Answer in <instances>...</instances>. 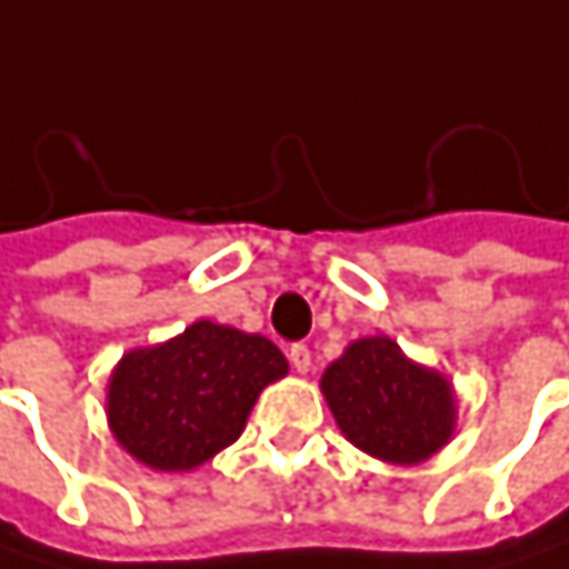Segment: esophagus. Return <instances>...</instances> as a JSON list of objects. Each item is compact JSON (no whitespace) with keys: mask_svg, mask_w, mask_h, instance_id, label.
<instances>
[{"mask_svg":"<svg viewBox=\"0 0 569 569\" xmlns=\"http://www.w3.org/2000/svg\"><path fill=\"white\" fill-rule=\"evenodd\" d=\"M289 366H292V369H296L299 376H306V372H309V366H312L309 346H302V342L289 346Z\"/></svg>","mask_w":569,"mask_h":569,"instance_id":"1","label":"esophagus"}]
</instances>
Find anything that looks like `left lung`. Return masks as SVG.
<instances>
[{
  "instance_id": "8db88e82",
  "label": "left lung",
  "mask_w": 569,
  "mask_h": 569,
  "mask_svg": "<svg viewBox=\"0 0 569 569\" xmlns=\"http://www.w3.org/2000/svg\"><path fill=\"white\" fill-rule=\"evenodd\" d=\"M342 435L392 465L431 458L455 431L451 386L401 356L392 339H359L322 376Z\"/></svg>"
}]
</instances>
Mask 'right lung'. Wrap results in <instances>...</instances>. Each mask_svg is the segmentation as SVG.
Instances as JSON below:
<instances>
[{
  "mask_svg": "<svg viewBox=\"0 0 569 569\" xmlns=\"http://www.w3.org/2000/svg\"><path fill=\"white\" fill-rule=\"evenodd\" d=\"M286 369L270 339L200 319L171 342L121 359L108 386V421L148 468L190 471L240 438L257 396Z\"/></svg>",
  "mask_w": 569,
  "mask_h": 569,
  "instance_id": "obj_1",
  "label": "right lung"
}]
</instances>
